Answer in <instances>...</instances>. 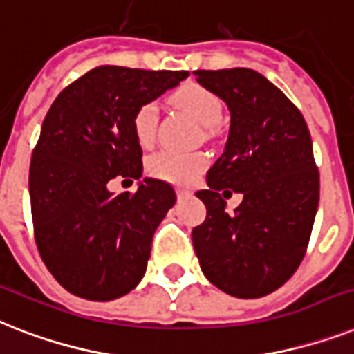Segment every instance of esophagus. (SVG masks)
Here are the masks:
<instances>
[{
	"instance_id": "esophagus-1",
	"label": "esophagus",
	"mask_w": 354,
	"mask_h": 354,
	"mask_svg": "<svg viewBox=\"0 0 354 354\" xmlns=\"http://www.w3.org/2000/svg\"><path fill=\"white\" fill-rule=\"evenodd\" d=\"M176 194H178V198H189L192 192L189 191V189H176Z\"/></svg>"
}]
</instances>
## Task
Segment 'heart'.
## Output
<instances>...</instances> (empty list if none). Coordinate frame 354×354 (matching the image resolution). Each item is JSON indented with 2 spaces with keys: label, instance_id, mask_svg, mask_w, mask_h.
<instances>
[{
  "label": "heart",
  "instance_id": "b5f03b06",
  "mask_svg": "<svg viewBox=\"0 0 354 354\" xmlns=\"http://www.w3.org/2000/svg\"><path fill=\"white\" fill-rule=\"evenodd\" d=\"M174 102L205 129H214L222 123L223 105L220 97L198 83H187L178 88L174 93ZM158 122H160V107L156 102H145L136 109L132 118V131L140 145L149 147L156 140ZM205 165L207 158L198 152L183 154V152L162 151L151 156L147 169L158 180L183 185V183H191L205 169Z\"/></svg>",
  "mask_w": 354,
  "mask_h": 354
}]
</instances>
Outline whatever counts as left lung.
<instances>
[{
  "instance_id": "1",
  "label": "left lung",
  "mask_w": 354,
  "mask_h": 354,
  "mask_svg": "<svg viewBox=\"0 0 354 354\" xmlns=\"http://www.w3.org/2000/svg\"><path fill=\"white\" fill-rule=\"evenodd\" d=\"M231 112L223 154L196 196L207 216L192 245L212 286L236 298L277 291L300 266L311 238L320 178L307 123L291 100L252 68L194 71ZM223 188L244 200L227 213Z\"/></svg>"
}]
</instances>
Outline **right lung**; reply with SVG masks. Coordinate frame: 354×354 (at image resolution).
<instances>
[{
    "instance_id": "add662e5",
    "label": "right lung",
    "mask_w": 354,
    "mask_h": 354,
    "mask_svg": "<svg viewBox=\"0 0 354 354\" xmlns=\"http://www.w3.org/2000/svg\"><path fill=\"white\" fill-rule=\"evenodd\" d=\"M187 76L102 65L48 109L28 172L34 234L48 271L76 297L114 300L145 274L154 231L176 192L154 178H143L134 194H114L107 183L142 178L134 112Z\"/></svg>"
}]
</instances>
